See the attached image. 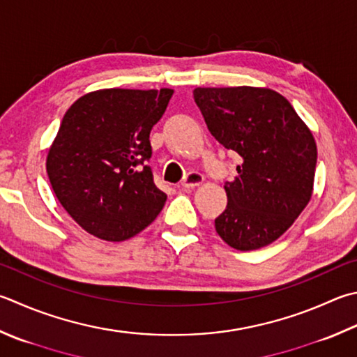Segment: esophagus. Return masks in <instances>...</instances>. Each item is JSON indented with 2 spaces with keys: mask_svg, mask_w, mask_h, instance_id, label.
<instances>
[{
  "mask_svg": "<svg viewBox=\"0 0 357 357\" xmlns=\"http://www.w3.org/2000/svg\"><path fill=\"white\" fill-rule=\"evenodd\" d=\"M202 183H204V176H202V174L197 171H192L188 174L181 185H183V188H186V190H191V188H196Z\"/></svg>",
  "mask_w": 357,
  "mask_h": 357,
  "instance_id": "obj_1",
  "label": "esophagus"
}]
</instances>
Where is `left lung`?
Masks as SVG:
<instances>
[{
	"instance_id": "1",
	"label": "left lung",
	"mask_w": 357,
	"mask_h": 357,
	"mask_svg": "<svg viewBox=\"0 0 357 357\" xmlns=\"http://www.w3.org/2000/svg\"><path fill=\"white\" fill-rule=\"evenodd\" d=\"M194 100L211 135L239 155L236 178L225 181L227 208L214 219L218 234L242 252L268 245L312 196V133L291 102L268 89H196Z\"/></svg>"
}]
</instances>
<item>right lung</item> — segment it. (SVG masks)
<instances>
[{
  "mask_svg": "<svg viewBox=\"0 0 357 357\" xmlns=\"http://www.w3.org/2000/svg\"><path fill=\"white\" fill-rule=\"evenodd\" d=\"M172 90L109 89L65 113L46 160L60 204L95 236L126 241L158 216L167 199L153 181L149 135Z\"/></svg>",
  "mask_w": 357,
  "mask_h": 357,
  "instance_id": "add662e5",
  "label": "right lung"
}]
</instances>
